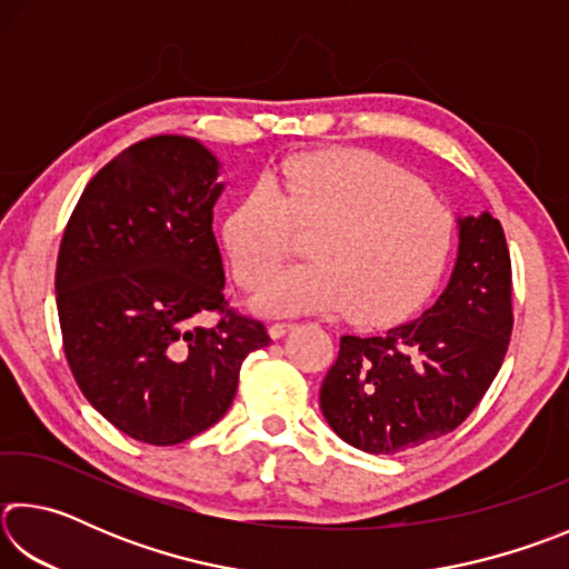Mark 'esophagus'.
Instances as JSON below:
<instances>
[{"label":"esophagus","mask_w":569,"mask_h":569,"mask_svg":"<svg viewBox=\"0 0 569 569\" xmlns=\"http://www.w3.org/2000/svg\"><path fill=\"white\" fill-rule=\"evenodd\" d=\"M293 329H296V323H291V321H276V323L268 326V333H271V339H281V336H286L288 331H293Z\"/></svg>","instance_id":"obj_1"}]
</instances>
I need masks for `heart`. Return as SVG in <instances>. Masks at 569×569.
<instances>
[{
    "mask_svg": "<svg viewBox=\"0 0 569 569\" xmlns=\"http://www.w3.org/2000/svg\"><path fill=\"white\" fill-rule=\"evenodd\" d=\"M313 233L311 263L278 273L256 306L268 313L341 308L353 321H387L435 281L451 216L389 160L363 150L311 152L246 190L223 220L238 281L258 286Z\"/></svg>",
    "mask_w": 569,
    "mask_h": 569,
    "instance_id": "obj_1",
    "label": "heart"
}]
</instances>
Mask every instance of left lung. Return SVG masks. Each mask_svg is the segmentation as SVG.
Segmentation results:
<instances>
[{
    "mask_svg": "<svg viewBox=\"0 0 569 569\" xmlns=\"http://www.w3.org/2000/svg\"><path fill=\"white\" fill-rule=\"evenodd\" d=\"M457 261L435 306L381 336H341L321 411L346 445L399 455L455 431L512 336V266L499 220L457 216Z\"/></svg>",
    "mask_w": 569,
    "mask_h": 569,
    "instance_id": "8db88e82",
    "label": "left lung"
}]
</instances>
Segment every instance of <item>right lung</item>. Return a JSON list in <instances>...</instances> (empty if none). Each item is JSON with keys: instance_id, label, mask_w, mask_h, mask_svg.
Here are the masks:
<instances>
[{"instance_id": "add662e5", "label": "right lung", "mask_w": 569, "mask_h": 569, "mask_svg": "<svg viewBox=\"0 0 569 569\" xmlns=\"http://www.w3.org/2000/svg\"><path fill=\"white\" fill-rule=\"evenodd\" d=\"M220 160L186 134H156L110 160L67 223L54 293L77 387L122 435L180 445L233 403L263 323L226 310L213 233Z\"/></svg>"}]
</instances>
